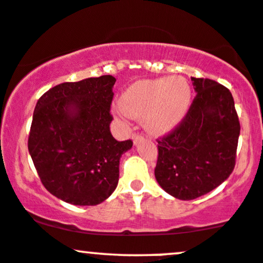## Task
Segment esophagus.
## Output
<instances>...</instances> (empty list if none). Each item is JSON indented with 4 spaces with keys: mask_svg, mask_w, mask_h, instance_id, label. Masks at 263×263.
I'll return each instance as SVG.
<instances>
[{
    "mask_svg": "<svg viewBox=\"0 0 263 263\" xmlns=\"http://www.w3.org/2000/svg\"><path fill=\"white\" fill-rule=\"evenodd\" d=\"M132 141H134V145H138V143L143 141V136H141L138 134H134L132 135Z\"/></svg>",
    "mask_w": 263,
    "mask_h": 263,
    "instance_id": "esophagus-1",
    "label": "esophagus"
}]
</instances>
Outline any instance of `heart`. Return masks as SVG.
I'll return each instance as SVG.
<instances>
[{
	"instance_id": "heart-1",
	"label": "heart",
	"mask_w": 263,
	"mask_h": 263,
	"mask_svg": "<svg viewBox=\"0 0 263 263\" xmlns=\"http://www.w3.org/2000/svg\"><path fill=\"white\" fill-rule=\"evenodd\" d=\"M192 89L184 77L141 80L123 92L117 114L142 118L147 131L162 136L181 125L189 114Z\"/></svg>"
}]
</instances>
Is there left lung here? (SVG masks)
<instances>
[{
  "mask_svg": "<svg viewBox=\"0 0 263 263\" xmlns=\"http://www.w3.org/2000/svg\"><path fill=\"white\" fill-rule=\"evenodd\" d=\"M196 97L189 114L158 140L155 177L168 195L195 200L226 181L236 163L239 121L230 89L191 77Z\"/></svg>",
  "mask_w": 263,
  "mask_h": 263,
  "instance_id": "1",
  "label": "left lung"
}]
</instances>
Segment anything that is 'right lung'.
Returning <instances> with one entry per match:
<instances>
[{"label": "right lung", "mask_w": 263, "mask_h": 263, "mask_svg": "<svg viewBox=\"0 0 263 263\" xmlns=\"http://www.w3.org/2000/svg\"><path fill=\"white\" fill-rule=\"evenodd\" d=\"M115 82L106 74L60 83L37 101L28 152L46 190L67 203L95 206L117 187L120 158L132 141L109 131Z\"/></svg>", "instance_id": "1"}]
</instances>
